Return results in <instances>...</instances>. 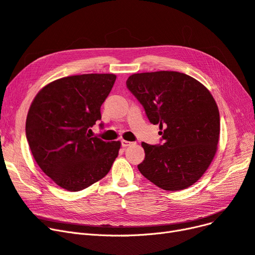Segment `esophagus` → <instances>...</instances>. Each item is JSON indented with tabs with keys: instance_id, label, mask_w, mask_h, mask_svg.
<instances>
[{
	"instance_id": "esophagus-1",
	"label": "esophagus",
	"mask_w": 255,
	"mask_h": 255,
	"mask_svg": "<svg viewBox=\"0 0 255 255\" xmlns=\"http://www.w3.org/2000/svg\"><path fill=\"white\" fill-rule=\"evenodd\" d=\"M130 144H133V142L128 141V140H121V145L124 146V147H126V146H128V145H130Z\"/></svg>"
}]
</instances>
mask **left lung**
<instances>
[{"label":"left lung","instance_id":"8db88e82","mask_svg":"<svg viewBox=\"0 0 255 255\" xmlns=\"http://www.w3.org/2000/svg\"><path fill=\"white\" fill-rule=\"evenodd\" d=\"M128 89L143 105L153 125H159L163 143L142 142L143 176L166 191L184 190L208 170L217 151L221 120L207 87L178 72L130 75Z\"/></svg>","mask_w":255,"mask_h":255}]
</instances>
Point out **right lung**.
<instances>
[{"instance_id":"add662e5","label":"right lung","mask_w":255,"mask_h":255,"mask_svg":"<svg viewBox=\"0 0 255 255\" xmlns=\"http://www.w3.org/2000/svg\"><path fill=\"white\" fill-rule=\"evenodd\" d=\"M116 81L114 74H84L46 84L32 100L26 137L40 169L59 187L81 191L107 175L120 141L87 133L101 119L100 108Z\"/></svg>"}]
</instances>
